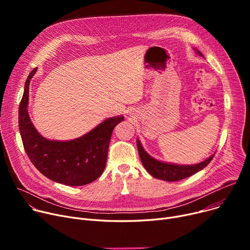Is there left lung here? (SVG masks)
<instances>
[{
    "instance_id": "1",
    "label": "left lung",
    "mask_w": 250,
    "mask_h": 250,
    "mask_svg": "<svg viewBox=\"0 0 250 250\" xmlns=\"http://www.w3.org/2000/svg\"><path fill=\"white\" fill-rule=\"evenodd\" d=\"M196 52H198L201 57H204L201 51L196 50ZM137 147H138L141 161L147 171L155 178L162 179L165 181H178L183 178H187L190 175H193L194 173L199 172L202 169H204L209 162L212 161L213 157L215 156V154H213L209 156L208 159L198 164L178 165V164L162 162L153 158L152 156H150L145 150H144L143 146L141 145V142L139 140H137Z\"/></svg>"
}]
</instances>
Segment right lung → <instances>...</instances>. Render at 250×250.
<instances>
[{
	"label": "right lung",
	"mask_w": 250,
	"mask_h": 250,
	"mask_svg": "<svg viewBox=\"0 0 250 250\" xmlns=\"http://www.w3.org/2000/svg\"><path fill=\"white\" fill-rule=\"evenodd\" d=\"M36 71L34 68L28 75L19 105V130L26 154L39 172L56 182L70 187L93 182L104 171L112 130L124 116L109 117L86 135L71 141L43 138L27 111L29 84Z\"/></svg>",
	"instance_id": "1"
}]
</instances>
